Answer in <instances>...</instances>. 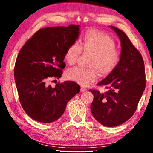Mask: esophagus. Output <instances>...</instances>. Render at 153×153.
Listing matches in <instances>:
<instances>
[{"label": "esophagus", "instance_id": "esophagus-1", "mask_svg": "<svg viewBox=\"0 0 153 153\" xmlns=\"http://www.w3.org/2000/svg\"><path fill=\"white\" fill-rule=\"evenodd\" d=\"M86 90H87V89L85 88H84V87H81V89H80V91L81 92H85V91H86Z\"/></svg>", "mask_w": 153, "mask_h": 153}]
</instances>
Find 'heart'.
I'll return each mask as SVG.
<instances>
[{
    "instance_id": "b5f03b06",
    "label": "heart",
    "mask_w": 153,
    "mask_h": 153,
    "mask_svg": "<svg viewBox=\"0 0 153 153\" xmlns=\"http://www.w3.org/2000/svg\"><path fill=\"white\" fill-rule=\"evenodd\" d=\"M115 46V40L111 36L97 30H88L80 45L74 42L67 47L65 59L69 65H74L82 51L91 53L92 56L89 63L91 68L73 67L66 71L67 78L86 86L97 79V73L101 77L109 76L117 69L121 59V51Z\"/></svg>"
}]
</instances>
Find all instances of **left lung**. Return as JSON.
I'll return each instance as SVG.
<instances>
[{
    "label": "left lung",
    "instance_id": "obj_1",
    "mask_svg": "<svg viewBox=\"0 0 153 153\" xmlns=\"http://www.w3.org/2000/svg\"><path fill=\"white\" fill-rule=\"evenodd\" d=\"M120 37L121 59L117 69L99 83L107 92L91 90L94 100L90 106L92 115L107 127L121 125L132 117L146 86L143 59L122 30L111 26Z\"/></svg>",
    "mask_w": 153,
    "mask_h": 153
}]
</instances>
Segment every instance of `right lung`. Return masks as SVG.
Listing matches in <instances>:
<instances>
[{
  "label": "right lung",
  "instance_id": "right-lung-1",
  "mask_svg": "<svg viewBox=\"0 0 153 153\" xmlns=\"http://www.w3.org/2000/svg\"><path fill=\"white\" fill-rule=\"evenodd\" d=\"M79 25L42 28L27 40L21 49L14 67L15 81L23 108L31 118L51 123L63 115L66 105L80 86L67 81L55 87L47 84L60 78L68 46L78 38Z\"/></svg>",
  "mask_w": 153,
  "mask_h": 153
}]
</instances>
